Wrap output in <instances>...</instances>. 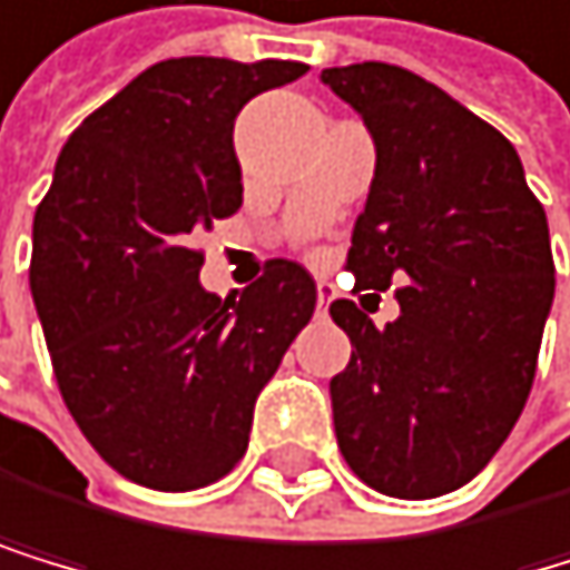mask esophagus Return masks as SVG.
Segmentation results:
<instances>
[{"label": "esophagus", "instance_id": "1", "mask_svg": "<svg viewBox=\"0 0 570 570\" xmlns=\"http://www.w3.org/2000/svg\"><path fill=\"white\" fill-rule=\"evenodd\" d=\"M338 296V292H334V285L331 282H317V306L327 313V306H331V299Z\"/></svg>", "mask_w": 570, "mask_h": 570}]
</instances>
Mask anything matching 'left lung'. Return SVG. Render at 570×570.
<instances>
[{"instance_id": "1", "label": "left lung", "mask_w": 570, "mask_h": 570, "mask_svg": "<svg viewBox=\"0 0 570 570\" xmlns=\"http://www.w3.org/2000/svg\"><path fill=\"white\" fill-rule=\"evenodd\" d=\"M321 80L377 147L345 267L355 288L405 282L387 327L331 303L352 342L331 381L334 433L366 487L426 501L465 487L525 409L553 303L547 210L508 137L436 83L387 62Z\"/></svg>"}]
</instances>
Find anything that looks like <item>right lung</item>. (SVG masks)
I'll return each instance as SVG.
<instances>
[{
    "instance_id": "1",
    "label": "right lung",
    "mask_w": 570,
    "mask_h": 570,
    "mask_svg": "<svg viewBox=\"0 0 570 570\" xmlns=\"http://www.w3.org/2000/svg\"><path fill=\"white\" fill-rule=\"evenodd\" d=\"M309 66L165 59L73 129L35 215L30 296L69 415L150 490H197L246 454L253 405L317 285L267 261L239 299L200 285V236L243 204L239 108Z\"/></svg>"
}]
</instances>
